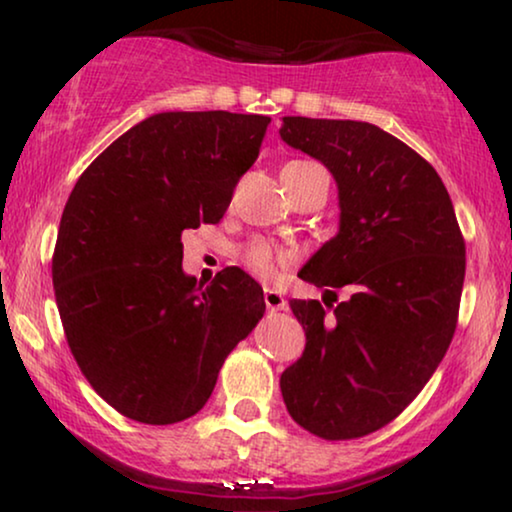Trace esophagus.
<instances>
[{
  "label": "esophagus",
  "mask_w": 512,
  "mask_h": 512,
  "mask_svg": "<svg viewBox=\"0 0 512 512\" xmlns=\"http://www.w3.org/2000/svg\"><path fill=\"white\" fill-rule=\"evenodd\" d=\"M263 298H265V307H268L270 312L286 310V298L277 289H265Z\"/></svg>",
  "instance_id": "esophagus-1"
}]
</instances>
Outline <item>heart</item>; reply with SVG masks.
Masks as SVG:
<instances>
[{"mask_svg":"<svg viewBox=\"0 0 512 512\" xmlns=\"http://www.w3.org/2000/svg\"><path fill=\"white\" fill-rule=\"evenodd\" d=\"M312 170H321V167L312 163H303V160H296V163L286 165L282 172L284 177H289L286 191L296 188L300 181H303L305 174ZM240 261L244 268H247L251 275H256L258 279H272L277 277L279 268H284V265H289L293 261V254L289 249L277 247V244H272L268 240H254L242 249Z\"/></svg>","mask_w":512,"mask_h":512,"instance_id":"b5f03b06","label":"heart"}]
</instances>
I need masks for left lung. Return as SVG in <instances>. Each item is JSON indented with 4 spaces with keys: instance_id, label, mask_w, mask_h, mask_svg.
I'll list each match as a JSON object with an SVG mask.
<instances>
[{
    "instance_id": "1",
    "label": "left lung",
    "mask_w": 512,
    "mask_h": 512,
    "mask_svg": "<svg viewBox=\"0 0 512 512\" xmlns=\"http://www.w3.org/2000/svg\"><path fill=\"white\" fill-rule=\"evenodd\" d=\"M279 135L331 170L340 198L338 235L298 272L326 289L324 305L291 300L307 345L279 387L305 431L361 438L394 422L443 361L466 242L438 172L377 125L284 116ZM338 288L350 291L342 304Z\"/></svg>"
}]
</instances>
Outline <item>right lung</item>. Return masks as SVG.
<instances>
[{"label": "right lung", "mask_w": 512, "mask_h": 512, "mask_svg": "<svg viewBox=\"0 0 512 512\" xmlns=\"http://www.w3.org/2000/svg\"><path fill=\"white\" fill-rule=\"evenodd\" d=\"M270 118L165 111L86 167L53 251L55 303L81 373L121 415L177 424L202 410L226 356L265 312L240 268L184 275V230L219 223Z\"/></svg>", "instance_id": "add662e5"}]
</instances>
